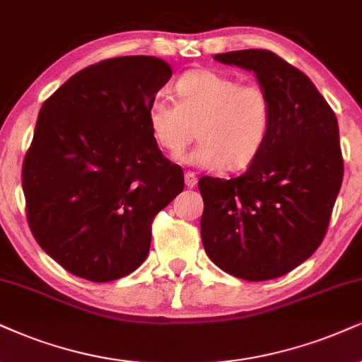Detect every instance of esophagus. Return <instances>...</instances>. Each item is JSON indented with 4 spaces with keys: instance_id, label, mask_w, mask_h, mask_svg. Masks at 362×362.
Returning <instances> with one entry per match:
<instances>
[{
    "instance_id": "obj_1",
    "label": "esophagus",
    "mask_w": 362,
    "mask_h": 362,
    "mask_svg": "<svg viewBox=\"0 0 362 362\" xmlns=\"http://www.w3.org/2000/svg\"><path fill=\"white\" fill-rule=\"evenodd\" d=\"M185 182L188 188H194L196 182H198V177H196V174L193 171H188L185 173Z\"/></svg>"
}]
</instances>
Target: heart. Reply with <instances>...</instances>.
Wrapping results in <instances>:
<instances>
[{"label":"heart","instance_id":"obj_1","mask_svg":"<svg viewBox=\"0 0 362 362\" xmlns=\"http://www.w3.org/2000/svg\"><path fill=\"white\" fill-rule=\"evenodd\" d=\"M176 95L177 102L156 93L147 107L151 136L160 149L181 153L198 127L199 144L181 156L182 163L240 169L260 154L272 127V99L260 83L202 69L177 78Z\"/></svg>","mask_w":362,"mask_h":362}]
</instances>
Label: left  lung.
Returning <instances> with one entry per match:
<instances>
[{
    "instance_id": "left-lung-1",
    "label": "left lung",
    "mask_w": 362,
    "mask_h": 362,
    "mask_svg": "<svg viewBox=\"0 0 362 362\" xmlns=\"http://www.w3.org/2000/svg\"><path fill=\"white\" fill-rule=\"evenodd\" d=\"M255 74L272 99V127L242 176H203L202 240L226 274L260 282L305 262L327 231L344 163L334 110L305 74L269 50L215 55Z\"/></svg>"
}]
</instances>
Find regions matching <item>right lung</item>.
I'll use <instances>...</instances> for the list:
<instances>
[{
  "instance_id": "add662e5",
  "label": "right lung",
  "mask_w": 362,
  "mask_h": 362,
  "mask_svg": "<svg viewBox=\"0 0 362 362\" xmlns=\"http://www.w3.org/2000/svg\"><path fill=\"white\" fill-rule=\"evenodd\" d=\"M171 75L156 57L109 58L43 102L21 174L26 215L40 247L70 274L110 282L141 267L154 216L185 188L147 124Z\"/></svg>"
}]
</instances>
